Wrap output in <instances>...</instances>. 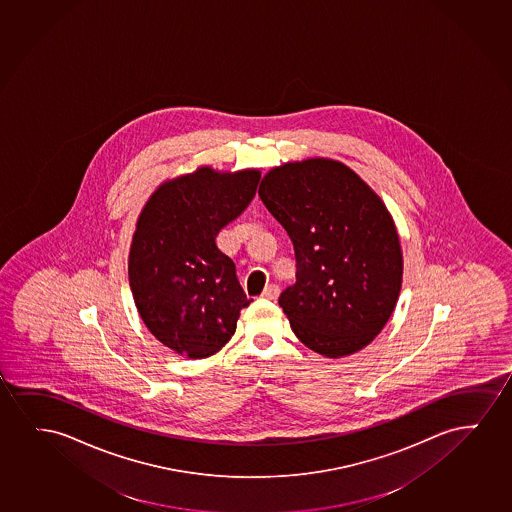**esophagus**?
<instances>
[{
	"instance_id": "obj_1",
	"label": "esophagus",
	"mask_w": 512,
	"mask_h": 512,
	"mask_svg": "<svg viewBox=\"0 0 512 512\" xmlns=\"http://www.w3.org/2000/svg\"><path fill=\"white\" fill-rule=\"evenodd\" d=\"M279 293H281V289H279L277 284H268L267 288L263 289L261 298H265V300H277Z\"/></svg>"
}]
</instances>
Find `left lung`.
Instances as JSON below:
<instances>
[{
  "label": "left lung",
  "instance_id": "obj_1",
  "mask_svg": "<svg viewBox=\"0 0 512 512\" xmlns=\"http://www.w3.org/2000/svg\"><path fill=\"white\" fill-rule=\"evenodd\" d=\"M258 195L295 247L296 282L279 305L296 337L326 358L358 353L388 323L402 288L386 205L349 166L324 158L275 166Z\"/></svg>",
  "mask_w": 512,
  "mask_h": 512
}]
</instances>
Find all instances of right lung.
I'll return each instance as SVG.
<instances>
[{
	"label": "right lung",
	"instance_id": "1",
	"mask_svg": "<svg viewBox=\"0 0 512 512\" xmlns=\"http://www.w3.org/2000/svg\"><path fill=\"white\" fill-rule=\"evenodd\" d=\"M258 170L221 173L210 166L166 180L138 217L128 275L149 332L188 358L217 353L252 302L235 263L216 237L256 195Z\"/></svg>",
	"mask_w": 512,
	"mask_h": 512
}]
</instances>
